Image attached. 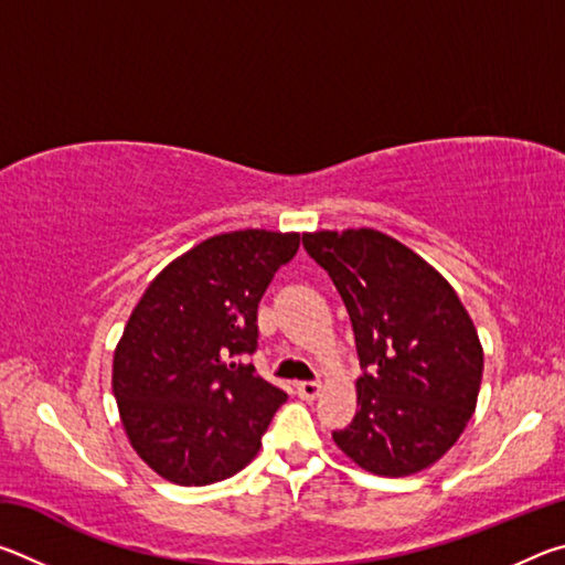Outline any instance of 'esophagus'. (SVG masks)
I'll return each mask as SVG.
<instances>
[{
	"instance_id": "1",
	"label": "esophagus",
	"mask_w": 565,
	"mask_h": 565,
	"mask_svg": "<svg viewBox=\"0 0 565 565\" xmlns=\"http://www.w3.org/2000/svg\"><path fill=\"white\" fill-rule=\"evenodd\" d=\"M296 394L306 401H313L321 394V384H317V381H301V384H296Z\"/></svg>"
}]
</instances>
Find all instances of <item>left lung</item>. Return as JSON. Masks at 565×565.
<instances>
[{
  "instance_id": "left-lung-1",
  "label": "left lung",
  "mask_w": 565,
  "mask_h": 565,
  "mask_svg": "<svg viewBox=\"0 0 565 565\" xmlns=\"http://www.w3.org/2000/svg\"><path fill=\"white\" fill-rule=\"evenodd\" d=\"M351 317L363 376L356 416L333 441L363 471L434 466L471 420L483 347L461 299L431 264L376 228L303 234Z\"/></svg>"
}]
</instances>
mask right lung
Masks as SVG:
<instances>
[{
  "mask_svg": "<svg viewBox=\"0 0 565 565\" xmlns=\"http://www.w3.org/2000/svg\"><path fill=\"white\" fill-rule=\"evenodd\" d=\"M299 234L244 228L206 238L157 274L114 349L111 388L134 451L179 486L242 471L286 394L238 363L256 309Z\"/></svg>",
  "mask_w": 565,
  "mask_h": 565,
  "instance_id": "obj_1",
  "label": "right lung"
}]
</instances>
